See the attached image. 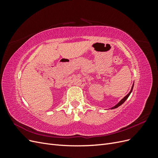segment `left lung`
<instances>
[{
    "label": "left lung",
    "mask_w": 158,
    "mask_h": 158,
    "mask_svg": "<svg viewBox=\"0 0 158 158\" xmlns=\"http://www.w3.org/2000/svg\"><path fill=\"white\" fill-rule=\"evenodd\" d=\"M133 87H134V84H133V85H132V88H131V92H129L127 95H126V96L125 97V98H123L121 100V101L120 102H119L117 105H116V106H114V107H113L112 108H111V109H115V108H117L118 107H119V106H121V105L124 103V102H125V101H126V100L127 99V98H128V96H129V95H130V94H131V92H132V89H133Z\"/></svg>",
    "instance_id": "obj_1"
}]
</instances>
